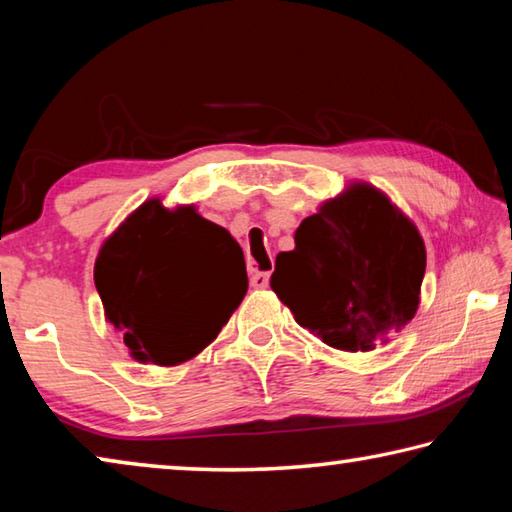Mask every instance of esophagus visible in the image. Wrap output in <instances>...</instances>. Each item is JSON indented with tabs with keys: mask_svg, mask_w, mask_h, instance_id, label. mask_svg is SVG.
<instances>
[{
	"mask_svg": "<svg viewBox=\"0 0 512 512\" xmlns=\"http://www.w3.org/2000/svg\"><path fill=\"white\" fill-rule=\"evenodd\" d=\"M268 282H271V273H266V271H257L250 275V287L253 289H266Z\"/></svg>",
	"mask_w": 512,
	"mask_h": 512,
	"instance_id": "34e87169",
	"label": "esophagus"
}]
</instances>
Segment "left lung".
Segmentation results:
<instances>
[{
    "instance_id": "obj_1",
    "label": "left lung",
    "mask_w": 512,
    "mask_h": 512,
    "mask_svg": "<svg viewBox=\"0 0 512 512\" xmlns=\"http://www.w3.org/2000/svg\"><path fill=\"white\" fill-rule=\"evenodd\" d=\"M271 289L296 323L345 352H368L420 305L427 253L415 225L372 185L354 183L296 230Z\"/></svg>"
}]
</instances>
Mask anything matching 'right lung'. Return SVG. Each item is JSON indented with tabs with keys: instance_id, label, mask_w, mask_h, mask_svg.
Wrapping results in <instances>:
<instances>
[{
	"instance_id": "1",
	"label": "right lung",
	"mask_w": 512,
	"mask_h": 512,
	"mask_svg": "<svg viewBox=\"0 0 512 512\" xmlns=\"http://www.w3.org/2000/svg\"><path fill=\"white\" fill-rule=\"evenodd\" d=\"M94 284L131 357L178 366L207 348L248 291L244 253L192 205L151 198L101 246Z\"/></svg>"
}]
</instances>
